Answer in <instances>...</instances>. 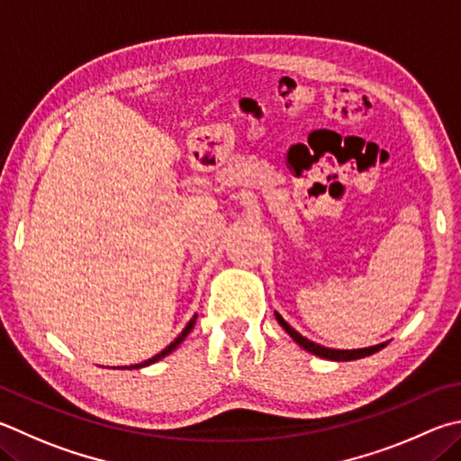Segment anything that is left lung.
<instances>
[{
    "instance_id": "left-lung-1",
    "label": "left lung",
    "mask_w": 461,
    "mask_h": 461,
    "mask_svg": "<svg viewBox=\"0 0 461 461\" xmlns=\"http://www.w3.org/2000/svg\"><path fill=\"white\" fill-rule=\"evenodd\" d=\"M276 321L280 322V326L284 330H286L292 339H294L300 347L306 348L308 353L312 355H318L322 358H330V361H355V358H363V357H369L373 353H376V350H381L383 347H387V342H383V345H375V347H369V348H355V350H337V348H326V347H321L316 345V342L304 339L303 334L296 332L292 326L284 321V318L276 312Z\"/></svg>"
}]
</instances>
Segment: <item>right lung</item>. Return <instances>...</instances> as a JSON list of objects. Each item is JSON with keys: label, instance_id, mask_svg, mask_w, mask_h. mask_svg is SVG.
Wrapping results in <instances>:
<instances>
[{"label": "right lung", "instance_id": "obj_1", "mask_svg": "<svg viewBox=\"0 0 461 461\" xmlns=\"http://www.w3.org/2000/svg\"><path fill=\"white\" fill-rule=\"evenodd\" d=\"M195 318H197V316H194V318H191V321L187 322V326H185V329H183V332L179 334V337H177V339H175V340L171 342V345H169V347H165V348L161 350V353H158V355H155L153 358H149V361H145V363H139V365H131V366H124V369H140V366H147V365H150V363H155V361H158V358H163L165 355H169V353H171V350H175V348H177V347L181 345V342H183V339H185V337H187V334L191 332V329H194V324H195Z\"/></svg>", "mask_w": 461, "mask_h": 461}]
</instances>
